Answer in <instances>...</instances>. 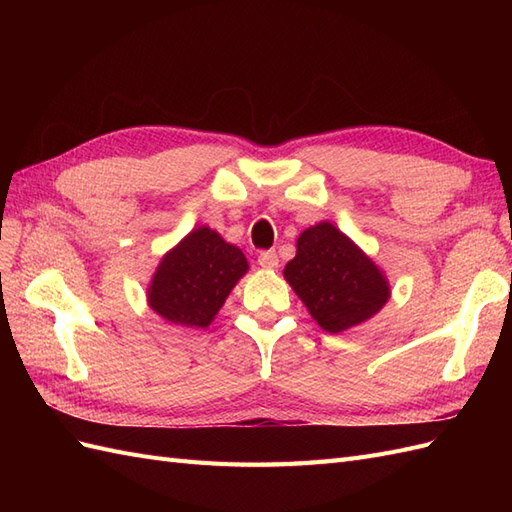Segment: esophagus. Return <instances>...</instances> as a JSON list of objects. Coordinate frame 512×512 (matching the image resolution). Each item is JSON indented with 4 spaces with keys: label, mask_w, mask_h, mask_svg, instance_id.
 I'll list each match as a JSON object with an SVG mask.
<instances>
[{
    "label": "esophagus",
    "mask_w": 512,
    "mask_h": 512,
    "mask_svg": "<svg viewBox=\"0 0 512 512\" xmlns=\"http://www.w3.org/2000/svg\"><path fill=\"white\" fill-rule=\"evenodd\" d=\"M258 265H260L262 269H275L277 265H280V258H277V254H275L273 250L262 252V254L258 256Z\"/></svg>",
    "instance_id": "obj_1"
}]
</instances>
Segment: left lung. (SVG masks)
Here are the masks:
<instances>
[{"instance_id":"1","label":"left lung","mask_w":512,"mask_h":512,"mask_svg":"<svg viewBox=\"0 0 512 512\" xmlns=\"http://www.w3.org/2000/svg\"><path fill=\"white\" fill-rule=\"evenodd\" d=\"M284 277L309 316L333 335L371 320L391 297L384 271L331 222L301 232Z\"/></svg>"}]
</instances>
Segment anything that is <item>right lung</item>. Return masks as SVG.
Here are the masks:
<instances>
[{"label": "right lung", "instance_id": "right-lung-1", "mask_svg": "<svg viewBox=\"0 0 512 512\" xmlns=\"http://www.w3.org/2000/svg\"><path fill=\"white\" fill-rule=\"evenodd\" d=\"M247 269L237 245L209 226H198L162 256L147 303L168 324L207 329Z\"/></svg>", "mask_w": 512, "mask_h": 512}]
</instances>
